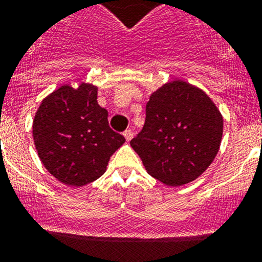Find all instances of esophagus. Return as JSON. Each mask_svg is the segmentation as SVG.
I'll use <instances>...</instances> for the list:
<instances>
[{
    "instance_id": "obj_1",
    "label": "esophagus",
    "mask_w": 262,
    "mask_h": 262,
    "mask_svg": "<svg viewBox=\"0 0 262 262\" xmlns=\"http://www.w3.org/2000/svg\"><path fill=\"white\" fill-rule=\"evenodd\" d=\"M124 137H125V140H126L129 142V141H130L132 138H133V132H132L130 129H128V130H125L124 132Z\"/></svg>"
}]
</instances>
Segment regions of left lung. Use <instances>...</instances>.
<instances>
[{
	"label": "left lung",
	"mask_w": 262,
	"mask_h": 262,
	"mask_svg": "<svg viewBox=\"0 0 262 262\" xmlns=\"http://www.w3.org/2000/svg\"><path fill=\"white\" fill-rule=\"evenodd\" d=\"M223 116L203 90L181 79L154 91L142 130L130 141L147 174L166 186L195 181L213 162Z\"/></svg>",
	"instance_id": "left-lung-1"
}]
</instances>
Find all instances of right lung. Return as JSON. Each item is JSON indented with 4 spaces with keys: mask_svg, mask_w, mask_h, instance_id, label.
<instances>
[{
    "mask_svg": "<svg viewBox=\"0 0 262 262\" xmlns=\"http://www.w3.org/2000/svg\"><path fill=\"white\" fill-rule=\"evenodd\" d=\"M99 88L63 84L42 100L33 120L36 153L63 185L81 187L106 171L125 138L109 128L108 111L97 103Z\"/></svg>",
    "mask_w": 262,
    "mask_h": 262,
    "instance_id": "right-lung-1",
    "label": "right lung"
}]
</instances>
